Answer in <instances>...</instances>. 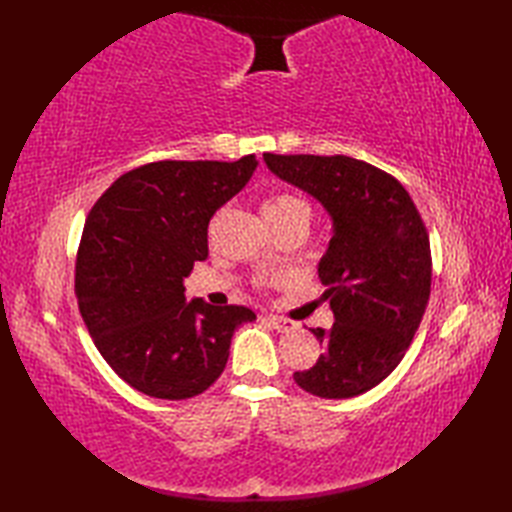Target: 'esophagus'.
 <instances>
[{"label": "esophagus", "instance_id": "esophagus-1", "mask_svg": "<svg viewBox=\"0 0 512 512\" xmlns=\"http://www.w3.org/2000/svg\"><path fill=\"white\" fill-rule=\"evenodd\" d=\"M264 321L273 325V328H275L277 332H292V330L299 328V325H297L295 321H288V319H284V317H275V314H266Z\"/></svg>", "mask_w": 512, "mask_h": 512}]
</instances>
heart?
<instances>
[{"mask_svg":"<svg viewBox=\"0 0 512 512\" xmlns=\"http://www.w3.org/2000/svg\"><path fill=\"white\" fill-rule=\"evenodd\" d=\"M264 217L268 222H277V220H284V217H292V215H299V213H308L310 215V206L303 202L297 195H290V193H279L273 195V198H268L262 206Z\"/></svg>","mask_w":512,"mask_h":512,"instance_id":"b5f03b06","label":"heart"}]
</instances>
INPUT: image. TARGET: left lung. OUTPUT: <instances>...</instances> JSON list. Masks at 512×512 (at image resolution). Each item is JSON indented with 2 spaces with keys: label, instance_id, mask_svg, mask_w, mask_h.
Returning <instances> with one entry per match:
<instances>
[{
  "label": "left lung",
  "instance_id": "1",
  "mask_svg": "<svg viewBox=\"0 0 512 512\" xmlns=\"http://www.w3.org/2000/svg\"><path fill=\"white\" fill-rule=\"evenodd\" d=\"M268 169L330 215L332 237L317 273L330 330H312L323 354L295 383L319 398H354L402 361L431 292V250L407 189L347 156L264 154Z\"/></svg>",
  "mask_w": 512,
  "mask_h": 512
}]
</instances>
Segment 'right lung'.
<instances>
[{
    "label": "right lung",
    "mask_w": 512,
    "mask_h": 512,
    "mask_svg": "<svg viewBox=\"0 0 512 512\" xmlns=\"http://www.w3.org/2000/svg\"><path fill=\"white\" fill-rule=\"evenodd\" d=\"M259 165L162 160L127 171L85 220L76 299L101 356L151 398L187 400L224 372L231 339L255 321L244 306L184 297V277L209 255L213 213L242 191Z\"/></svg>",
    "instance_id": "add662e5"
}]
</instances>
